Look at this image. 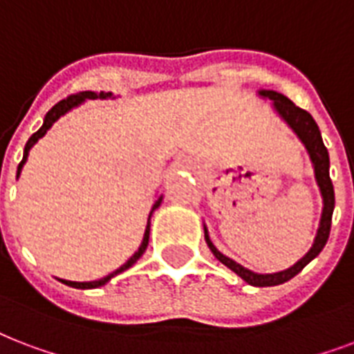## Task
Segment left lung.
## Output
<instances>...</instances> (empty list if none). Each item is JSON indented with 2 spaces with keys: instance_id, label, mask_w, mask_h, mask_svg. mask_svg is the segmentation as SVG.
I'll return each mask as SVG.
<instances>
[{
  "instance_id": "obj_1",
  "label": "left lung",
  "mask_w": 354,
  "mask_h": 354,
  "mask_svg": "<svg viewBox=\"0 0 354 354\" xmlns=\"http://www.w3.org/2000/svg\"><path fill=\"white\" fill-rule=\"evenodd\" d=\"M258 96L273 102L274 113L290 126L291 131L299 137V141L303 142L304 148H306V152H308L312 167H314L315 183H317V187H319L321 201H323V209H321L317 234H315L314 243H312V247H310L308 252H306L301 260L295 261L293 266L284 269V271H279V273H254V271H250L247 267H243L241 263H237V261H234L232 258L225 256L212 243L206 225H204V239H206L207 247H209V250L213 252V256H215L223 266H226L230 271H234L237 277H241L247 284L256 286V288H267V286L284 284V282H288L290 279H293V277L301 273L304 267L308 266L310 261L314 260L315 256L323 250V247L327 245L334 212V187L333 182H330V174H328V169H330L328 152L327 148H325V145H323L321 131L319 128H317V124H315L314 118H312V115H310L308 111L301 109V107H297L290 98H286L284 94L277 93V91L260 88V91H258Z\"/></svg>"
}]
</instances>
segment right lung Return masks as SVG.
Segmentation results:
<instances>
[{
	"mask_svg": "<svg viewBox=\"0 0 354 354\" xmlns=\"http://www.w3.org/2000/svg\"><path fill=\"white\" fill-rule=\"evenodd\" d=\"M115 96H113V93H104V91H100V93H94V91H83V93H77L74 94V96H68L66 100H61L59 104H55L53 107H51L50 111L46 113L44 117V122H42V126H40L39 131H35L31 137H29V141L26 142V148H24V158H21L20 165H18V171H16V178H20L21 174V169H24V165H26L27 161V156H29V150L39 142V139H42L46 135V131L53 126V124L57 122L59 118L63 117V115H66L68 111H72L74 107H80L83 102H87V100H113ZM161 202H163V195L158 196L156 201H153V206L152 209H150V215H148V223H147V228H145V236H142V241L141 245H139V249L135 250L133 256L129 258L126 263H122V266L118 267L117 271H113V273H109L107 277H104V279L100 280H91V282H72V280H64V279H59V282H63V284L70 286V288H77V290H94V288H100V286H105L107 282L111 279H115L117 274L124 273L126 269H129V267L133 266L135 261L139 260L142 254H145V250H147L148 247V239H150V217H152V213L158 209L159 206H161Z\"/></svg>",
	"mask_w": 354,
	"mask_h": 354,
	"instance_id": "right-lung-1",
	"label": "right lung"
}]
</instances>
